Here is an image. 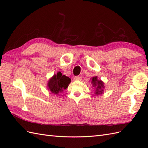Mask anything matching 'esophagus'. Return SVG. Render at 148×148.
<instances>
[{
  "label": "esophagus",
  "mask_w": 148,
  "mask_h": 148,
  "mask_svg": "<svg viewBox=\"0 0 148 148\" xmlns=\"http://www.w3.org/2000/svg\"><path fill=\"white\" fill-rule=\"evenodd\" d=\"M74 79L75 80H81L82 78L80 77H78V76H76V77H74Z\"/></svg>",
  "instance_id": "34e87169"
}]
</instances>
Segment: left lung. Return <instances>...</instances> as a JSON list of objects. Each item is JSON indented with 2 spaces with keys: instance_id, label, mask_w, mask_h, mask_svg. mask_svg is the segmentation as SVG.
Returning a JSON list of instances; mask_svg holds the SVG:
<instances>
[{
  "instance_id": "left-lung-1",
  "label": "left lung",
  "mask_w": 148,
  "mask_h": 148,
  "mask_svg": "<svg viewBox=\"0 0 148 148\" xmlns=\"http://www.w3.org/2000/svg\"><path fill=\"white\" fill-rule=\"evenodd\" d=\"M92 83L93 84V86L96 87V95H100L102 93V89L104 88V83H103L101 80H98L97 77H95L92 78Z\"/></svg>"
}]
</instances>
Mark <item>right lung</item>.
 Wrapping results in <instances>:
<instances>
[{"label":"right lung","instance_id":"1","mask_svg":"<svg viewBox=\"0 0 148 148\" xmlns=\"http://www.w3.org/2000/svg\"><path fill=\"white\" fill-rule=\"evenodd\" d=\"M70 82V78L63 75L61 72H58L49 81L48 88L52 93L58 94L68 88Z\"/></svg>","mask_w":148,"mask_h":148}]
</instances>
